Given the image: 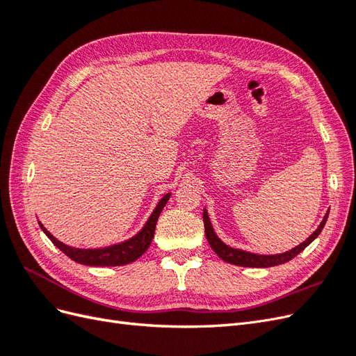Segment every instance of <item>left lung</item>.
Returning a JSON list of instances; mask_svg holds the SVG:
<instances>
[{
	"label": "left lung",
	"instance_id": "1",
	"mask_svg": "<svg viewBox=\"0 0 356 356\" xmlns=\"http://www.w3.org/2000/svg\"><path fill=\"white\" fill-rule=\"evenodd\" d=\"M328 218V212L322 220V222L319 224V227L312 233L309 238L303 242L300 243L298 246L293 248V250H289L284 254H276V255H258V254H251V252H246V251H241V250H234V248H230L225 243H222L218 236L215 234L209 217H208V212L207 209H203V224H204V234H207V239L211 245V248L213 250V252L217 254L221 260H224L225 263H230L234 266H243V267H272V266H277V264H284L289 260H293L296 255H298L301 251L305 250L306 246H309L312 242H314L319 233L324 229V225L327 222Z\"/></svg>",
	"mask_w": 356,
	"mask_h": 356
}]
</instances>
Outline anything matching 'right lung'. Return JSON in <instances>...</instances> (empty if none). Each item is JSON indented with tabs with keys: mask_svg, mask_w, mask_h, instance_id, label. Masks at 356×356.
I'll use <instances>...</instances> for the list:
<instances>
[{
	"mask_svg": "<svg viewBox=\"0 0 356 356\" xmlns=\"http://www.w3.org/2000/svg\"><path fill=\"white\" fill-rule=\"evenodd\" d=\"M169 197H170V193H168V195L161 197V200L157 203L156 209L153 211L152 217L148 218L143 230L136 236H134L132 239H129L123 243L108 246V248H102V250H77V248H71L65 243L59 242L56 238H53V236L42 227V224L40 221L38 224L41 230L44 232L47 238L53 242V245L58 246L63 254L68 255L75 263H80L84 266H124L138 260V258L148 250L149 243H152L154 238L156 222L159 220V215L161 211H163Z\"/></svg>",
	"mask_w": 356,
	"mask_h": 356,
	"instance_id": "1",
	"label": "right lung"
}]
</instances>
